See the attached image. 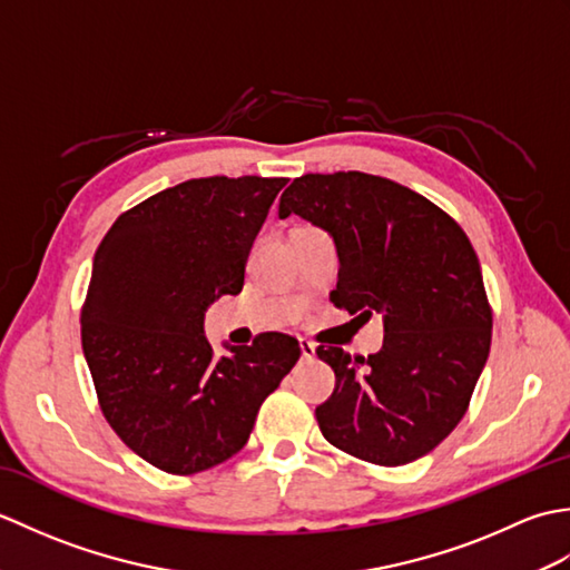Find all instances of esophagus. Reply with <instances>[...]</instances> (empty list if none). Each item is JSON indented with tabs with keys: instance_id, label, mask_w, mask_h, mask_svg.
Here are the masks:
<instances>
[{
	"instance_id": "34e87169",
	"label": "esophagus",
	"mask_w": 570,
	"mask_h": 570,
	"mask_svg": "<svg viewBox=\"0 0 570 570\" xmlns=\"http://www.w3.org/2000/svg\"><path fill=\"white\" fill-rule=\"evenodd\" d=\"M298 347H301V357H304V360H313V357H316V345H313L311 341H306V337H301Z\"/></svg>"
}]
</instances>
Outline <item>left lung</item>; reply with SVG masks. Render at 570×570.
Segmentation results:
<instances>
[{
	"instance_id": "obj_1",
	"label": "left lung",
	"mask_w": 570,
	"mask_h": 570,
	"mask_svg": "<svg viewBox=\"0 0 570 570\" xmlns=\"http://www.w3.org/2000/svg\"><path fill=\"white\" fill-rule=\"evenodd\" d=\"M301 215L335 242L331 301L355 321L380 313V353H316L335 390L316 409L325 441L377 465L431 453L465 416L492 341L478 254L439 205L390 178L337 171L294 178L278 217Z\"/></svg>"
}]
</instances>
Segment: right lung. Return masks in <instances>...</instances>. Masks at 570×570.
Masks as SVG:
<instances>
[{"mask_svg":"<svg viewBox=\"0 0 570 570\" xmlns=\"http://www.w3.org/2000/svg\"><path fill=\"white\" fill-rule=\"evenodd\" d=\"M288 178L210 176L122 213L100 242L80 316L82 353L107 423L139 458L193 475L247 443L262 402L301 357L259 333L215 357V298L237 296L252 242Z\"/></svg>","mask_w":570,"mask_h":570,"instance_id":"add662e5","label":"right lung"}]
</instances>
